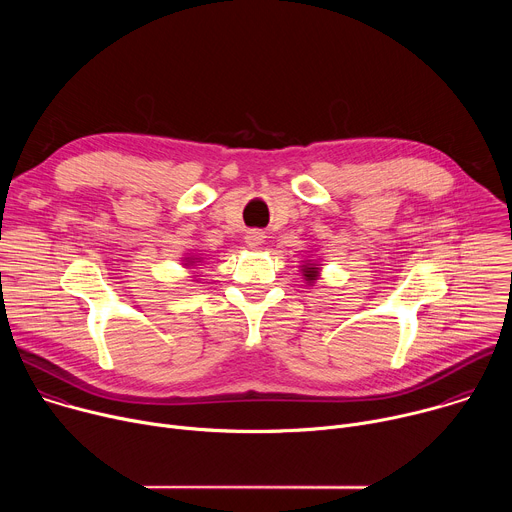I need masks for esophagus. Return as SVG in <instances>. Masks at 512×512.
<instances>
[{
	"label": "esophagus",
	"instance_id": "obj_1",
	"mask_svg": "<svg viewBox=\"0 0 512 512\" xmlns=\"http://www.w3.org/2000/svg\"><path fill=\"white\" fill-rule=\"evenodd\" d=\"M263 241H265V235H263L261 231H249V233L245 235V243H247L249 247H259Z\"/></svg>",
	"mask_w": 512,
	"mask_h": 512
}]
</instances>
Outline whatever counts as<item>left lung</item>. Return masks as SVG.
<instances>
[{"label":"left lung","mask_w":512,"mask_h":512,"mask_svg":"<svg viewBox=\"0 0 512 512\" xmlns=\"http://www.w3.org/2000/svg\"><path fill=\"white\" fill-rule=\"evenodd\" d=\"M302 273H304V279L308 281V285H312L320 277V267L316 263H304Z\"/></svg>","instance_id":"left-lung-1"}]
</instances>
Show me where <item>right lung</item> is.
Wrapping results in <instances>:
<instances>
[{
    "label": "right lung",
    "instance_id": "1",
    "mask_svg": "<svg viewBox=\"0 0 512 512\" xmlns=\"http://www.w3.org/2000/svg\"><path fill=\"white\" fill-rule=\"evenodd\" d=\"M184 261H188V263H184V265H194V263H198L200 259H198V257H186Z\"/></svg>",
    "mask_w": 512,
    "mask_h": 512
}]
</instances>
